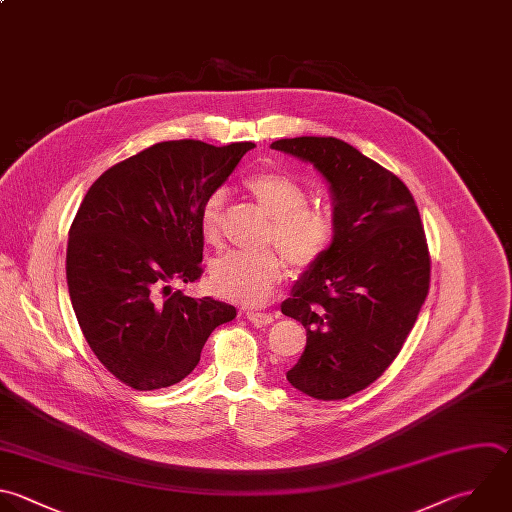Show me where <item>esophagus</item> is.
Returning a JSON list of instances; mask_svg holds the SVG:
<instances>
[{
    "label": "esophagus",
    "mask_w": 512,
    "mask_h": 512,
    "mask_svg": "<svg viewBox=\"0 0 512 512\" xmlns=\"http://www.w3.org/2000/svg\"><path fill=\"white\" fill-rule=\"evenodd\" d=\"M248 320L256 326H266L274 322V316L270 312H248Z\"/></svg>",
    "instance_id": "1"
}]
</instances>
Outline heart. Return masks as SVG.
I'll use <instances>...</instances> for the list:
<instances>
[{"instance_id":"b5f03b06","label":"heart","mask_w":512,"mask_h":512,"mask_svg":"<svg viewBox=\"0 0 512 512\" xmlns=\"http://www.w3.org/2000/svg\"><path fill=\"white\" fill-rule=\"evenodd\" d=\"M258 206L272 218L266 242L276 244L300 270L314 266L334 244L336 222L320 208L306 206V188L288 174L262 172L246 182ZM224 194L214 192L204 202L200 214L202 238L210 246L222 240ZM286 278V260L276 250L258 254H226L212 264V290L242 306L266 304Z\"/></svg>"}]
</instances>
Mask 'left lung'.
<instances>
[{
  "mask_svg": "<svg viewBox=\"0 0 512 512\" xmlns=\"http://www.w3.org/2000/svg\"><path fill=\"white\" fill-rule=\"evenodd\" d=\"M270 148L312 162L330 182L334 244L294 284L282 314L306 328L288 382L342 400L382 376L418 318L430 286L424 228L404 182L354 146L302 136Z\"/></svg>",
  "mask_w": 512,
  "mask_h": 512,
  "instance_id": "8db88e82",
  "label": "left lung"
}]
</instances>
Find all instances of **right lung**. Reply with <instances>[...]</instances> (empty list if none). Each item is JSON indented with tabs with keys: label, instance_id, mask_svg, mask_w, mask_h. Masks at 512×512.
Wrapping results in <instances>:
<instances>
[{
	"label": "right lung",
	"instance_id": "1",
	"mask_svg": "<svg viewBox=\"0 0 512 512\" xmlns=\"http://www.w3.org/2000/svg\"><path fill=\"white\" fill-rule=\"evenodd\" d=\"M252 142L154 144L106 170L70 228L66 278L80 328L98 360L134 390L186 378L214 328L236 308L172 290L202 276L204 202Z\"/></svg>",
	"mask_w": 512,
	"mask_h": 512
}]
</instances>
